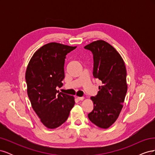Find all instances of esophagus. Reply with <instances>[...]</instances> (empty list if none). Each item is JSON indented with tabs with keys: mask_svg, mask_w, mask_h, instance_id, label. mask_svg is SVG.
Wrapping results in <instances>:
<instances>
[{
	"mask_svg": "<svg viewBox=\"0 0 155 155\" xmlns=\"http://www.w3.org/2000/svg\"><path fill=\"white\" fill-rule=\"evenodd\" d=\"M77 99L79 101H83L84 100V97H77Z\"/></svg>",
	"mask_w": 155,
	"mask_h": 155,
	"instance_id": "34e87169",
	"label": "esophagus"
}]
</instances>
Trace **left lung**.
Listing matches in <instances>:
<instances>
[{"label":"left lung","instance_id":"left-lung-1","mask_svg":"<svg viewBox=\"0 0 155 155\" xmlns=\"http://www.w3.org/2000/svg\"><path fill=\"white\" fill-rule=\"evenodd\" d=\"M94 58L93 76L103 85L96 96H92L93 110L88 114L94 124L107 129L118 118L127 91V71L122 58L105 41L98 40L87 45Z\"/></svg>","mask_w":155,"mask_h":155}]
</instances>
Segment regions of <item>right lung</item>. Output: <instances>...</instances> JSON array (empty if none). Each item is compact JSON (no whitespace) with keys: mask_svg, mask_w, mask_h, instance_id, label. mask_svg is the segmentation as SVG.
<instances>
[{"mask_svg":"<svg viewBox=\"0 0 155 155\" xmlns=\"http://www.w3.org/2000/svg\"><path fill=\"white\" fill-rule=\"evenodd\" d=\"M76 48L48 43L35 51L28 64L25 75L28 96L33 109L48 129L64 123L75 104L74 96L59 92L56 87L63 85L66 55Z\"/></svg>","mask_w":155,"mask_h":155,"instance_id":"add662e5","label":"right lung"}]
</instances>
